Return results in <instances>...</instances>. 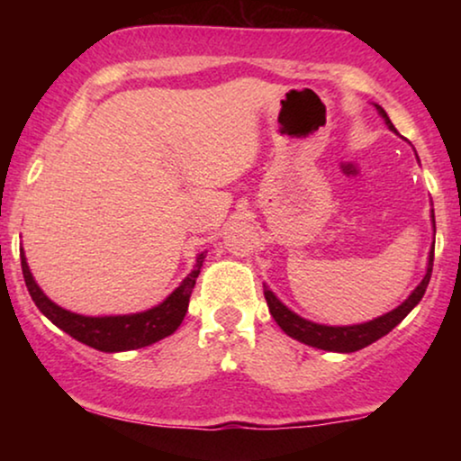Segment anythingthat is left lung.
I'll return each mask as SVG.
<instances>
[{
	"instance_id": "8db88e82",
	"label": "left lung",
	"mask_w": 461,
	"mask_h": 461,
	"mask_svg": "<svg viewBox=\"0 0 461 461\" xmlns=\"http://www.w3.org/2000/svg\"><path fill=\"white\" fill-rule=\"evenodd\" d=\"M374 106H375V111L380 113L384 123L388 125V130L396 131L393 122H390V117L386 115V111H384L380 104H374ZM430 220H432V230L437 232V226H434V210H430ZM432 262H434V241H432L430 251H428V264H426L424 279H421L418 283V287H415L413 292L407 295V300L401 302V304L393 308L390 312L382 314V317H375V319L365 321V323H357V325H323V323H314V321L300 317V314H295L292 308H287L279 298H276L275 292L267 285V283H264V298H267L268 311H270V314H273V319L276 321V325H279L289 338H294L302 344L312 346V348H321V350L357 352V350L365 348V346L377 342V339L386 336L388 331H393L394 327L399 325L415 306L420 304V300L424 298V294H426L428 283H430Z\"/></svg>"
}]
</instances>
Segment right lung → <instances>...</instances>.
<instances>
[{
    "label": "right lung",
    "mask_w": 461,
    "mask_h": 461,
    "mask_svg": "<svg viewBox=\"0 0 461 461\" xmlns=\"http://www.w3.org/2000/svg\"><path fill=\"white\" fill-rule=\"evenodd\" d=\"M207 256V249L201 251L194 258V267L188 273L178 287L167 295L161 304H157L149 311L131 312V314H104V317H86L67 311L48 298L37 285V281L31 275L24 249H21V267L23 276L27 283V289L33 298L35 306L52 321V323L77 342L96 348L100 352H125L150 346L159 339L172 336L178 330L182 319L188 311V300H191L194 281L201 273Z\"/></svg>",
    "instance_id": "add662e5"
}]
</instances>
